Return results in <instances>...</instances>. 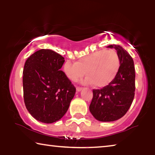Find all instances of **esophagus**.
Wrapping results in <instances>:
<instances>
[{
    "mask_svg": "<svg viewBox=\"0 0 155 155\" xmlns=\"http://www.w3.org/2000/svg\"><path fill=\"white\" fill-rule=\"evenodd\" d=\"M82 87H77V91H81L82 90Z\"/></svg>",
    "mask_w": 155,
    "mask_h": 155,
    "instance_id": "esophagus-1",
    "label": "esophagus"
}]
</instances>
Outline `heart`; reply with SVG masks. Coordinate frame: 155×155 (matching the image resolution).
I'll list each match as a JSON object with an SVG mask.
<instances>
[{"mask_svg": "<svg viewBox=\"0 0 155 155\" xmlns=\"http://www.w3.org/2000/svg\"><path fill=\"white\" fill-rule=\"evenodd\" d=\"M120 66L119 56L114 50H101L81 58L78 62L68 60L64 65V72L70 80L77 81L86 73L83 79L86 85L98 87L108 85L118 72Z\"/></svg>", "mask_w": 155, "mask_h": 155, "instance_id": "obj_1", "label": "heart"}]
</instances>
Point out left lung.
Wrapping results in <instances>:
<instances>
[{
	"label": "left lung",
	"mask_w": 155,
	"mask_h": 155,
	"mask_svg": "<svg viewBox=\"0 0 155 155\" xmlns=\"http://www.w3.org/2000/svg\"><path fill=\"white\" fill-rule=\"evenodd\" d=\"M118 54L120 66L116 77L101 90H93L90 111L101 122H112L124 116L133 103L135 91L134 62L129 53L120 45H109Z\"/></svg>",
	"instance_id": "obj_1"
}]
</instances>
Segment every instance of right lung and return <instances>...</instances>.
<instances>
[{"instance_id": "right-lung-1", "label": "right lung", "mask_w": 155, "mask_h": 155, "mask_svg": "<svg viewBox=\"0 0 155 155\" xmlns=\"http://www.w3.org/2000/svg\"><path fill=\"white\" fill-rule=\"evenodd\" d=\"M65 61L52 50L41 49L28 57L23 70L25 106L34 118L53 123L64 116L76 88L61 68Z\"/></svg>"}]
</instances>
